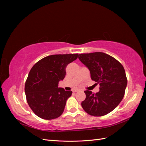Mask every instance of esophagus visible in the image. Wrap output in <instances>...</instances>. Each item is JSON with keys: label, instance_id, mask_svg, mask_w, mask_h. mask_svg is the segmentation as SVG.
Returning a JSON list of instances; mask_svg holds the SVG:
<instances>
[{"label": "esophagus", "instance_id": "esophagus-1", "mask_svg": "<svg viewBox=\"0 0 146 146\" xmlns=\"http://www.w3.org/2000/svg\"><path fill=\"white\" fill-rule=\"evenodd\" d=\"M80 91V90L76 89V90H74L73 91V92H78V91Z\"/></svg>", "mask_w": 146, "mask_h": 146}]
</instances>
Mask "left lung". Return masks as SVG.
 <instances>
[{"label":"left lung","mask_w":146,"mask_h":146,"mask_svg":"<svg viewBox=\"0 0 146 146\" xmlns=\"http://www.w3.org/2000/svg\"><path fill=\"white\" fill-rule=\"evenodd\" d=\"M78 59L90 70L92 80L99 83L96 94L85 91L86 99L82 107L91 116H102L115 108L124 96L127 79L123 66L103 52L78 54Z\"/></svg>","instance_id":"left-lung-1"}]
</instances>
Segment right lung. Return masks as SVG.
Segmentation results:
<instances>
[{"instance_id":"1","label":"right lung","mask_w":146,"mask_h":146,"mask_svg":"<svg viewBox=\"0 0 146 146\" xmlns=\"http://www.w3.org/2000/svg\"><path fill=\"white\" fill-rule=\"evenodd\" d=\"M76 54L52 55L39 60L31 69L25 85L27 103L34 113L46 120L58 117L64 111L71 91L58 87L66 76V68Z\"/></svg>"}]
</instances>
